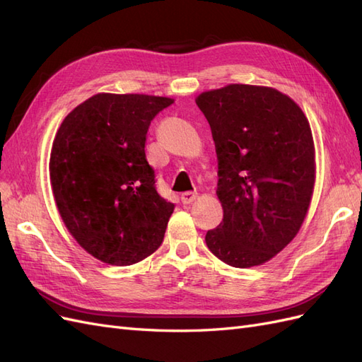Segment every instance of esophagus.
<instances>
[{
  "mask_svg": "<svg viewBox=\"0 0 362 362\" xmlns=\"http://www.w3.org/2000/svg\"><path fill=\"white\" fill-rule=\"evenodd\" d=\"M196 196H198V193H194V192H185V193L181 194V202H182V204H192V202L196 199Z\"/></svg>",
  "mask_w": 362,
  "mask_h": 362,
  "instance_id": "obj_1",
  "label": "esophagus"
}]
</instances>
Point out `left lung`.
Masks as SVG:
<instances>
[{
  "mask_svg": "<svg viewBox=\"0 0 362 362\" xmlns=\"http://www.w3.org/2000/svg\"><path fill=\"white\" fill-rule=\"evenodd\" d=\"M216 145L223 221L208 249L240 269L272 259L299 233L315 181L310 122L273 87L229 84L196 98Z\"/></svg>",
  "mask_w": 362,
  "mask_h": 362,
  "instance_id": "1",
  "label": "left lung"
}]
</instances>
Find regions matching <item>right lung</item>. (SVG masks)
<instances>
[{
    "label": "right lung",
    "instance_id": "1",
    "mask_svg": "<svg viewBox=\"0 0 362 362\" xmlns=\"http://www.w3.org/2000/svg\"><path fill=\"white\" fill-rule=\"evenodd\" d=\"M172 98L96 93L64 117L52 141L49 180L71 235L112 266L156 252L175 205L156 189L146 133Z\"/></svg>",
    "mask_w": 362,
    "mask_h": 362
}]
</instances>
